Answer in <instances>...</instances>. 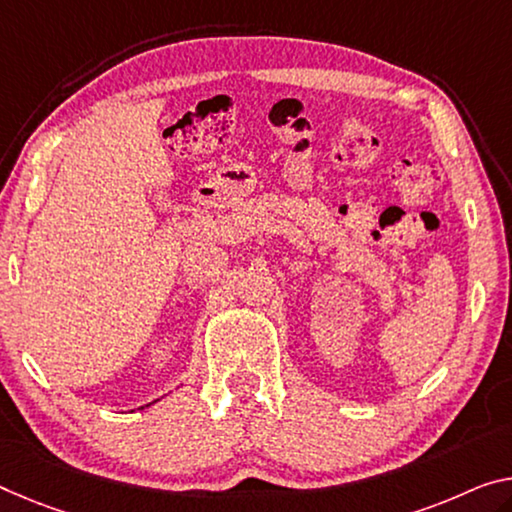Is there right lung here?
Returning <instances> with one entry per match:
<instances>
[{
	"mask_svg": "<svg viewBox=\"0 0 512 512\" xmlns=\"http://www.w3.org/2000/svg\"><path fill=\"white\" fill-rule=\"evenodd\" d=\"M146 407H148V405H146ZM139 410H144V407H139Z\"/></svg>",
	"mask_w": 512,
	"mask_h": 512,
	"instance_id": "obj_1",
	"label": "right lung"
}]
</instances>
